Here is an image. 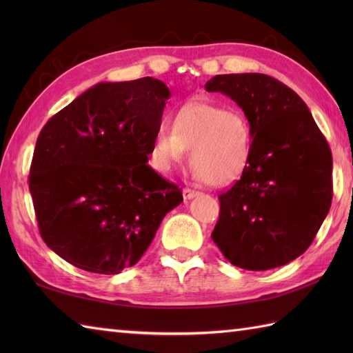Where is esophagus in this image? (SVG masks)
<instances>
[{
    "instance_id": "obj_1",
    "label": "esophagus",
    "mask_w": 353,
    "mask_h": 353,
    "mask_svg": "<svg viewBox=\"0 0 353 353\" xmlns=\"http://www.w3.org/2000/svg\"><path fill=\"white\" fill-rule=\"evenodd\" d=\"M182 192H183V199H185V200H191V199H194V197L200 196L199 191H194V190H190V188H183Z\"/></svg>"
}]
</instances>
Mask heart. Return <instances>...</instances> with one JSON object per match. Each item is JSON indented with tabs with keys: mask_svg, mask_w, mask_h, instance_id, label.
<instances>
[{
	"mask_svg": "<svg viewBox=\"0 0 353 353\" xmlns=\"http://www.w3.org/2000/svg\"><path fill=\"white\" fill-rule=\"evenodd\" d=\"M171 130L161 129L153 142L157 170L170 171L190 148L199 179L223 186L243 174L250 161L252 132L244 112L205 99L182 104L170 117Z\"/></svg>",
	"mask_w": 353,
	"mask_h": 353,
	"instance_id": "b5f03b06",
	"label": "heart"
}]
</instances>
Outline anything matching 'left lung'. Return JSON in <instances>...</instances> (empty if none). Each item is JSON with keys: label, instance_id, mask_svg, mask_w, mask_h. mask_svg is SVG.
Returning a JSON list of instances; mask_svg holds the SVG:
<instances>
[{"label": "left lung", "instance_id": "obj_1", "mask_svg": "<svg viewBox=\"0 0 353 353\" xmlns=\"http://www.w3.org/2000/svg\"><path fill=\"white\" fill-rule=\"evenodd\" d=\"M243 109L252 153L241 179L220 196L212 232L230 264L270 270L301 256L332 200V154L305 101L265 74H221L205 85Z\"/></svg>", "mask_w": 353, "mask_h": 353}]
</instances>
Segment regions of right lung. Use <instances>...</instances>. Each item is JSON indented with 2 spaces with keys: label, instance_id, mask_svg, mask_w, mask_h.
I'll return each instance as SVG.
<instances>
[{
  "label": "right lung",
  "instance_id": "add662e5",
  "mask_svg": "<svg viewBox=\"0 0 353 353\" xmlns=\"http://www.w3.org/2000/svg\"><path fill=\"white\" fill-rule=\"evenodd\" d=\"M170 97L153 77L103 81L43 125L30 194L42 239L66 262L118 274L183 201L179 186L147 163Z\"/></svg>",
  "mask_w": 353,
  "mask_h": 353
}]
</instances>
